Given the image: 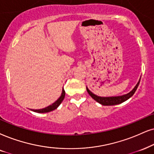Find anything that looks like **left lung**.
I'll return each mask as SVG.
<instances>
[{
  "label": "left lung",
  "instance_id": "8db88e82",
  "mask_svg": "<svg viewBox=\"0 0 154 154\" xmlns=\"http://www.w3.org/2000/svg\"><path fill=\"white\" fill-rule=\"evenodd\" d=\"M140 79H141V78H140ZM140 79L139 80V82H138L137 85L134 87V88L132 89L130 92L127 93V94H126L122 95V96H116V97L97 96V95L94 94V93L91 92V91L87 88V92H88V94L91 97V98L94 99L96 102L100 103V104H101L102 105H104V106H112V105H116V104H121V103L125 102V101L129 100L130 97L133 96L134 93H135L136 90L137 89L138 87H139Z\"/></svg>",
  "mask_w": 154,
  "mask_h": 154
}]
</instances>
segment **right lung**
Segmentation results:
<instances>
[{"instance_id":"add662e5","label":"right lung","mask_w":154,"mask_h":154,"mask_svg":"<svg viewBox=\"0 0 154 154\" xmlns=\"http://www.w3.org/2000/svg\"><path fill=\"white\" fill-rule=\"evenodd\" d=\"M65 91L64 90V88H63V91H62L61 96H60L59 98L57 99V100H56L53 104L50 105V106H47L45 108L40 109H31V111H32V112H38V113H47V112H52V111L56 109L60 106V104H61L62 102H63L64 100V98H65Z\"/></svg>"}]
</instances>
